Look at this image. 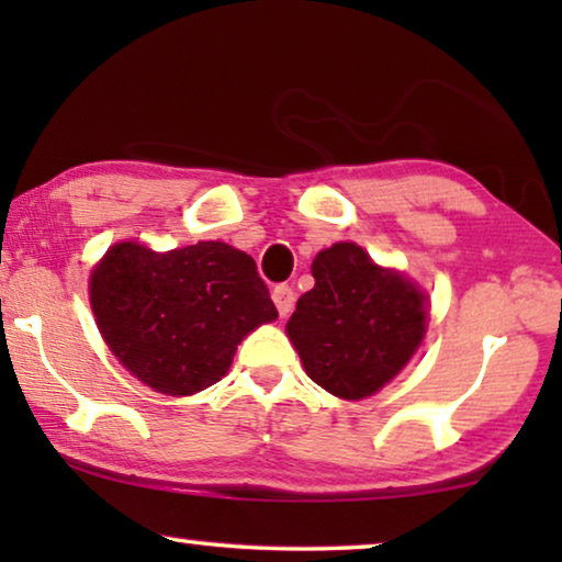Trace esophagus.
<instances>
[{
    "label": "esophagus",
    "instance_id": "obj_1",
    "mask_svg": "<svg viewBox=\"0 0 562 562\" xmlns=\"http://www.w3.org/2000/svg\"><path fill=\"white\" fill-rule=\"evenodd\" d=\"M271 296H273V304H276V310H279L281 317H286V314H291V310H294L296 294L289 283H279V286L273 289Z\"/></svg>",
    "mask_w": 562,
    "mask_h": 562
}]
</instances>
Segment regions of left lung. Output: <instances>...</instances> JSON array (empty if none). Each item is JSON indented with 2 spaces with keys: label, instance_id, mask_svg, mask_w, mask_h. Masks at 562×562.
<instances>
[{
  "label": "left lung",
  "instance_id": "obj_1",
  "mask_svg": "<svg viewBox=\"0 0 562 562\" xmlns=\"http://www.w3.org/2000/svg\"><path fill=\"white\" fill-rule=\"evenodd\" d=\"M312 276L314 289L299 296L286 325L306 373L335 396L375 394L419 348L425 296L356 243L322 250Z\"/></svg>",
  "mask_w": 562,
  "mask_h": 562
}]
</instances>
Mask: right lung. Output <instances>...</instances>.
I'll use <instances>...</instances> for the list:
<instances>
[{
  "instance_id": "right-lung-1",
  "label": "right lung",
  "mask_w": 562,
  "mask_h": 562,
  "mask_svg": "<svg viewBox=\"0 0 562 562\" xmlns=\"http://www.w3.org/2000/svg\"><path fill=\"white\" fill-rule=\"evenodd\" d=\"M89 294L120 363L168 396L217 383L237 342L279 317L256 260L227 243L171 252L120 243L91 273Z\"/></svg>"
}]
</instances>
